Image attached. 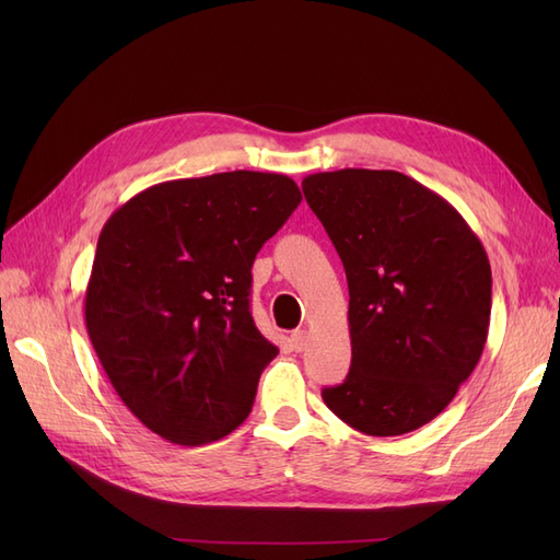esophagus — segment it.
Returning a JSON list of instances; mask_svg holds the SVG:
<instances>
[{
	"mask_svg": "<svg viewBox=\"0 0 560 560\" xmlns=\"http://www.w3.org/2000/svg\"><path fill=\"white\" fill-rule=\"evenodd\" d=\"M290 343H292V348H294L296 352H301L303 348H306V343H308V331H306V329H296V331H292V336H290Z\"/></svg>",
	"mask_w": 560,
	"mask_h": 560,
	"instance_id": "34e87169",
	"label": "esophagus"
}]
</instances>
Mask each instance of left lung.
I'll use <instances>...</instances> for the list:
<instances>
[{"label":"left lung","instance_id":"1","mask_svg":"<svg viewBox=\"0 0 560 560\" xmlns=\"http://www.w3.org/2000/svg\"><path fill=\"white\" fill-rule=\"evenodd\" d=\"M301 186L350 292V371L322 399L364 434L413 432L481 360L493 290L486 249L446 198L401 173L346 167Z\"/></svg>","mask_w":560,"mask_h":560}]
</instances>
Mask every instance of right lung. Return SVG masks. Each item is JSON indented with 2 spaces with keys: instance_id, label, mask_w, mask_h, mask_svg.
<instances>
[{
  "instance_id": "obj_1",
  "label": "right lung",
  "mask_w": 560,
  "mask_h": 560,
  "mask_svg": "<svg viewBox=\"0 0 560 560\" xmlns=\"http://www.w3.org/2000/svg\"><path fill=\"white\" fill-rule=\"evenodd\" d=\"M301 202L294 179L233 171L149 186L100 231L83 301L116 395L144 428L202 446L249 416L278 348L249 311L252 264Z\"/></svg>"
}]
</instances>
